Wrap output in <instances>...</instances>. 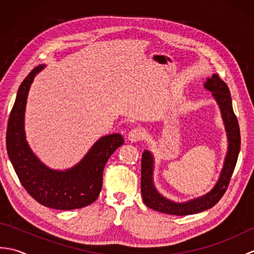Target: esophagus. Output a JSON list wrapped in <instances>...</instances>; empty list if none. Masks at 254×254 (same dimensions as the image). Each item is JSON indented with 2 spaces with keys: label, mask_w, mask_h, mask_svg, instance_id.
<instances>
[{
  "label": "esophagus",
  "mask_w": 254,
  "mask_h": 254,
  "mask_svg": "<svg viewBox=\"0 0 254 254\" xmlns=\"http://www.w3.org/2000/svg\"><path fill=\"white\" fill-rule=\"evenodd\" d=\"M127 138H128V141L132 142V143L138 142V141H141V139L144 138V132H143L142 128H138V127L133 128V130L128 132Z\"/></svg>",
  "instance_id": "1"
}]
</instances>
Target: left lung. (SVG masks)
<instances>
[{
    "label": "left lung",
    "instance_id": "left-lung-1",
    "mask_svg": "<svg viewBox=\"0 0 254 254\" xmlns=\"http://www.w3.org/2000/svg\"><path fill=\"white\" fill-rule=\"evenodd\" d=\"M204 87L212 91V95L217 101L220 112H222L223 121L225 124L226 133L228 137V152L226 155L224 167L220 172L219 179L215 187L203 196L190 199L185 203H176L164 197L156 190L153 181L154 171V157L148 150H144L142 155V178H141V192L143 201L149 208L157 210L160 213L177 215H192L201 213L203 210L212 208L220 198L223 197L235 170V167L240 152V130L237 117L233 110L230 91L227 84L220 78L217 74L207 78Z\"/></svg>",
    "mask_w": 254,
    "mask_h": 254
}]
</instances>
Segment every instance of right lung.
I'll return each instance as SVG.
<instances>
[{
  "label": "right lung",
  "instance_id": "add662e5",
  "mask_svg": "<svg viewBox=\"0 0 254 254\" xmlns=\"http://www.w3.org/2000/svg\"><path fill=\"white\" fill-rule=\"evenodd\" d=\"M45 66L35 67L19 86L7 123V154L20 183L38 203L62 210L82 208L99 196L107 161L124 141L117 133L100 137L77 165L64 171L42 164L26 141L24 121L30 85Z\"/></svg>",
  "mask_w": 254,
  "mask_h": 254
}]
</instances>
